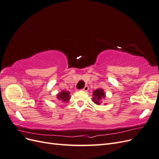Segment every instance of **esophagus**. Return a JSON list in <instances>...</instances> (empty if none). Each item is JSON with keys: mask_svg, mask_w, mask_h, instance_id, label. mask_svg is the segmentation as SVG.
<instances>
[{"mask_svg": "<svg viewBox=\"0 0 159 159\" xmlns=\"http://www.w3.org/2000/svg\"><path fill=\"white\" fill-rule=\"evenodd\" d=\"M88 89H89V87H88V85H85V87H84V88L83 89V91H88Z\"/></svg>", "mask_w": 159, "mask_h": 159, "instance_id": "esophagus-1", "label": "esophagus"}]
</instances>
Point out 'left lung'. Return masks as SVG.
Returning a JSON list of instances; mask_svg holds the SVG:
<instances>
[{"label": "left lung", "instance_id": "obj_1", "mask_svg": "<svg viewBox=\"0 0 159 159\" xmlns=\"http://www.w3.org/2000/svg\"><path fill=\"white\" fill-rule=\"evenodd\" d=\"M105 98V93L102 89H98L93 91V102L97 104H101V101Z\"/></svg>", "mask_w": 159, "mask_h": 159}]
</instances>
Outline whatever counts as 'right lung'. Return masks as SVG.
<instances>
[{"instance_id": "obj_1", "label": "right lung", "mask_w": 159, "mask_h": 159, "mask_svg": "<svg viewBox=\"0 0 159 159\" xmlns=\"http://www.w3.org/2000/svg\"><path fill=\"white\" fill-rule=\"evenodd\" d=\"M70 94L69 91L63 90L57 95V98L58 100L62 101V102H68L71 98Z\"/></svg>"}]
</instances>
